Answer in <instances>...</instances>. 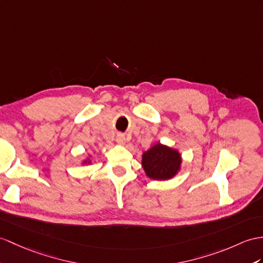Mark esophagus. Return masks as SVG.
<instances>
[{
    "label": "esophagus",
    "instance_id": "esophagus-1",
    "mask_svg": "<svg viewBox=\"0 0 263 263\" xmlns=\"http://www.w3.org/2000/svg\"><path fill=\"white\" fill-rule=\"evenodd\" d=\"M116 140H117V143L118 144H125V142H126V138H125V136L123 135V134H118L117 135V137H116Z\"/></svg>",
    "mask_w": 263,
    "mask_h": 263
}]
</instances>
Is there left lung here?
Instances as JSON below:
<instances>
[{
    "label": "left lung",
    "instance_id": "obj_1",
    "mask_svg": "<svg viewBox=\"0 0 263 263\" xmlns=\"http://www.w3.org/2000/svg\"><path fill=\"white\" fill-rule=\"evenodd\" d=\"M182 157L178 151L157 143L143 154L142 165L152 180H171L181 170Z\"/></svg>",
    "mask_w": 263,
    "mask_h": 263
}]
</instances>
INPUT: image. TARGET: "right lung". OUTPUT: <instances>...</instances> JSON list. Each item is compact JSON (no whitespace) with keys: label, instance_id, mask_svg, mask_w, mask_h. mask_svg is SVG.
Instances as JSON below:
<instances>
[{"label":"right lung","instance_id":"add662e5","mask_svg":"<svg viewBox=\"0 0 263 263\" xmlns=\"http://www.w3.org/2000/svg\"><path fill=\"white\" fill-rule=\"evenodd\" d=\"M83 164H90V161H89V159H86V161H83Z\"/></svg>","mask_w":263,"mask_h":263}]
</instances>
